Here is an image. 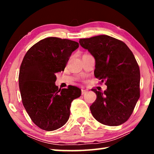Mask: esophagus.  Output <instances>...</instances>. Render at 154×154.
Listing matches in <instances>:
<instances>
[{"mask_svg":"<svg viewBox=\"0 0 154 154\" xmlns=\"http://www.w3.org/2000/svg\"><path fill=\"white\" fill-rule=\"evenodd\" d=\"M87 92H88V91L85 90H82V95L85 94L87 93Z\"/></svg>","mask_w":154,"mask_h":154,"instance_id":"1","label":"esophagus"}]
</instances>
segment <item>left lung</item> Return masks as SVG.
<instances>
[{
  "label": "left lung",
  "mask_w": 154,
  "mask_h": 154,
  "mask_svg": "<svg viewBox=\"0 0 154 154\" xmlns=\"http://www.w3.org/2000/svg\"><path fill=\"white\" fill-rule=\"evenodd\" d=\"M96 60L94 76L105 82L104 92L96 94L90 106L92 116L100 123L114 126L126 122L140 97V70L134 56L123 41L108 35L79 39Z\"/></svg>",
  "instance_id": "1"
}]
</instances>
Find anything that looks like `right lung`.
Segmentation results:
<instances>
[{
  "label": "right lung",
  "mask_w": 154,
  "mask_h": 154,
  "mask_svg": "<svg viewBox=\"0 0 154 154\" xmlns=\"http://www.w3.org/2000/svg\"><path fill=\"white\" fill-rule=\"evenodd\" d=\"M76 41L48 37L28 49L20 66L19 87L23 105L32 121L47 131L60 128L66 123L70 108L82 90L69 85L60 89L55 85V73L64 71Z\"/></svg>",
  "instance_id": "obj_1"
}]
</instances>
